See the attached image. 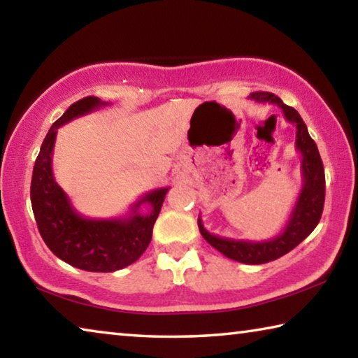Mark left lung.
<instances>
[{
  "label": "left lung",
  "instance_id": "8db88e82",
  "mask_svg": "<svg viewBox=\"0 0 358 358\" xmlns=\"http://www.w3.org/2000/svg\"><path fill=\"white\" fill-rule=\"evenodd\" d=\"M248 98L260 102V104H265V102L276 104L282 110L284 118L295 126V150L301 156V189L296 197L294 210L282 232L273 238L262 241L217 237L203 227L201 216H199L197 224L202 237L224 256L241 264L259 265L271 262V260L280 259L284 254L292 251L316 229L324 210L325 173L317 145L308 134L305 121L301 120L300 113L294 107L284 104L273 93L256 92Z\"/></svg>",
  "mask_w": 358,
  "mask_h": 358
}]
</instances>
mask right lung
Here are the masks:
<instances>
[{
	"label": "right lung",
	"mask_w": 358,
	"mask_h": 358,
	"mask_svg": "<svg viewBox=\"0 0 358 358\" xmlns=\"http://www.w3.org/2000/svg\"><path fill=\"white\" fill-rule=\"evenodd\" d=\"M108 102L88 96L72 104L52 124L41 145L31 178V205L42 240L66 264L87 271L108 273L124 268L147 250L155 221L171 187H157L131 205L129 213L110 220H93L78 213L68 194L59 186L52 169L58 128L74 118L92 113ZM149 205L147 214L140 211Z\"/></svg>",
	"instance_id": "1"
}]
</instances>
